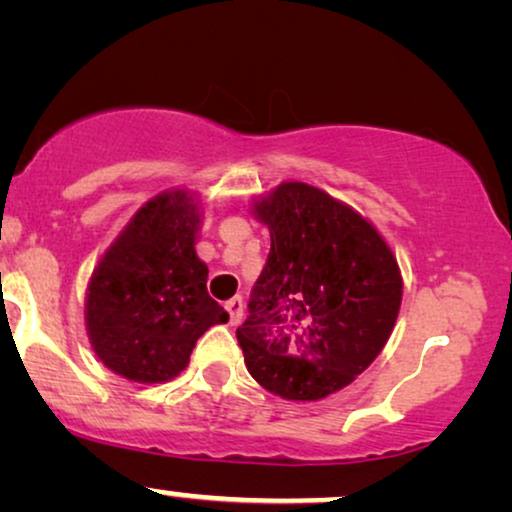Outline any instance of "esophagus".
Returning <instances> with one entry per match:
<instances>
[{"label": "esophagus", "instance_id": "34e87169", "mask_svg": "<svg viewBox=\"0 0 512 512\" xmlns=\"http://www.w3.org/2000/svg\"><path fill=\"white\" fill-rule=\"evenodd\" d=\"M226 310H228V314H230V324H233V326L240 324V321H242V312H244L242 298L235 296V298L226 300Z\"/></svg>", "mask_w": 512, "mask_h": 512}]
</instances>
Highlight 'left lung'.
I'll return each mask as SVG.
<instances>
[{"instance_id":"8db88e82","label":"left lung","mask_w":512,"mask_h":512,"mask_svg":"<svg viewBox=\"0 0 512 512\" xmlns=\"http://www.w3.org/2000/svg\"><path fill=\"white\" fill-rule=\"evenodd\" d=\"M251 214L270 230V254L237 328L244 363L275 396L321 401L387 345L401 268L366 216L317 186L284 181Z\"/></svg>"}]
</instances>
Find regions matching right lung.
I'll list each match as a JSON object with an SVG mask.
<instances>
[{
	"instance_id": "1",
	"label": "right lung",
	"mask_w": 512,
	"mask_h": 512,
	"mask_svg": "<svg viewBox=\"0 0 512 512\" xmlns=\"http://www.w3.org/2000/svg\"><path fill=\"white\" fill-rule=\"evenodd\" d=\"M198 193L170 188L144 202L109 244L86 289V331L111 373L163 384L188 366L207 328L228 312L207 293V263L195 254Z\"/></svg>"
}]
</instances>
